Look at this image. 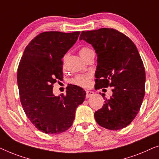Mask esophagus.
<instances>
[{"label": "esophagus", "mask_w": 159, "mask_h": 159, "mask_svg": "<svg viewBox=\"0 0 159 159\" xmlns=\"http://www.w3.org/2000/svg\"><path fill=\"white\" fill-rule=\"evenodd\" d=\"M93 94H94V93L93 92V91H86V97L88 99V98L92 97V96H93Z\"/></svg>", "instance_id": "1"}]
</instances>
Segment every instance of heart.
<instances>
[{
  "label": "heart",
  "mask_w": 159,
  "mask_h": 159,
  "mask_svg": "<svg viewBox=\"0 0 159 159\" xmlns=\"http://www.w3.org/2000/svg\"><path fill=\"white\" fill-rule=\"evenodd\" d=\"M92 50L88 47H84L81 48L79 50V55L83 59H85L86 57L88 55L89 53L92 52ZM91 76L89 74H84V75H78L76 76L70 80L71 84L75 86L82 87V88H88L90 85Z\"/></svg>",
  "instance_id": "heart-1"
}]
</instances>
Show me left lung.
Wrapping results in <instances>:
<instances>
[{
  "instance_id": "obj_1",
  "label": "left lung",
  "mask_w": 159,
  "mask_h": 159,
  "mask_svg": "<svg viewBox=\"0 0 159 159\" xmlns=\"http://www.w3.org/2000/svg\"><path fill=\"white\" fill-rule=\"evenodd\" d=\"M80 39L91 44L97 55L95 73L98 89L113 87L112 95L95 111L96 121L104 128L117 130L135 119L145 96L146 72L133 41L111 28L83 31Z\"/></svg>"
}]
</instances>
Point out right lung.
Here are the masks:
<instances>
[{"label":"right lung","instance_id":"obj_1","mask_svg":"<svg viewBox=\"0 0 159 159\" xmlns=\"http://www.w3.org/2000/svg\"><path fill=\"white\" fill-rule=\"evenodd\" d=\"M80 32H45L33 39L24 50L17 72L20 101L36 128L47 134H59L71 127L75 109L86 92L72 86L55 97L53 84L63 78L62 58L77 41Z\"/></svg>","mask_w":159,"mask_h":159}]
</instances>
